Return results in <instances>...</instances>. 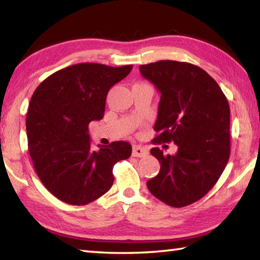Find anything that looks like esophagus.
I'll list each match as a JSON object with an SVG mask.
<instances>
[{
    "instance_id": "1",
    "label": "esophagus",
    "mask_w": 260,
    "mask_h": 260,
    "mask_svg": "<svg viewBox=\"0 0 260 260\" xmlns=\"http://www.w3.org/2000/svg\"><path fill=\"white\" fill-rule=\"evenodd\" d=\"M148 153H149L148 149L142 146H134L133 151H132V155L134 157H146Z\"/></svg>"
}]
</instances>
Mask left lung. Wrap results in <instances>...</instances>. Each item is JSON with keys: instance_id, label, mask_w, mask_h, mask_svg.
<instances>
[{"instance_id": "1", "label": "left lung", "mask_w": 260, "mask_h": 260, "mask_svg": "<svg viewBox=\"0 0 260 260\" xmlns=\"http://www.w3.org/2000/svg\"><path fill=\"white\" fill-rule=\"evenodd\" d=\"M143 78L160 93L153 126L157 142H173L175 155L150 152L160 171L147 182L153 196L173 208L201 200L217 183L230 159V104L203 69L190 63L159 60L141 65Z\"/></svg>"}]
</instances>
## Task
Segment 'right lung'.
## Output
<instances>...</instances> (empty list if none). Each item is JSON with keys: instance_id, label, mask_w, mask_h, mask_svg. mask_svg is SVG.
<instances>
[{"instance_id": "right-lung-1", "label": "right lung", "mask_w": 260, "mask_h": 260, "mask_svg": "<svg viewBox=\"0 0 260 260\" xmlns=\"http://www.w3.org/2000/svg\"><path fill=\"white\" fill-rule=\"evenodd\" d=\"M132 69L76 64L52 73L33 93L26 116L28 152L43 186L64 203L98 200L112 186L114 164L129 158L132 146L124 141L94 151L88 125L102 119L110 88Z\"/></svg>"}]
</instances>
